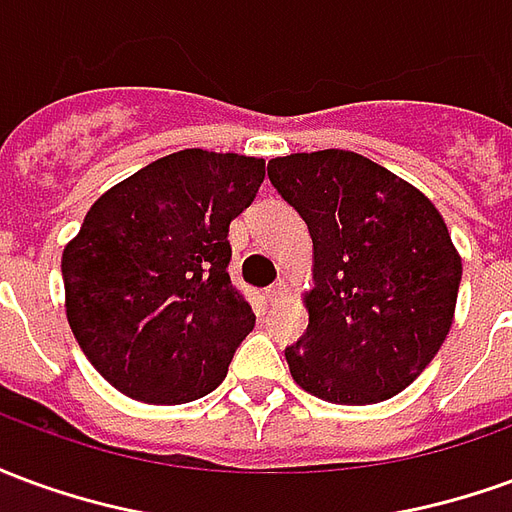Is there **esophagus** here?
I'll use <instances>...</instances> for the list:
<instances>
[{
    "label": "esophagus",
    "instance_id": "obj_1",
    "mask_svg": "<svg viewBox=\"0 0 512 512\" xmlns=\"http://www.w3.org/2000/svg\"><path fill=\"white\" fill-rule=\"evenodd\" d=\"M285 293H288V285H285V282H282V279H279V282H274V285H271V288H266V299H268V304H277V301L282 299V296H285Z\"/></svg>",
    "mask_w": 512,
    "mask_h": 512
}]
</instances>
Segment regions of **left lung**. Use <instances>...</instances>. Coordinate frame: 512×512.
I'll use <instances>...</instances> for the list:
<instances>
[{
  "label": "left lung",
  "instance_id": "1",
  "mask_svg": "<svg viewBox=\"0 0 512 512\" xmlns=\"http://www.w3.org/2000/svg\"><path fill=\"white\" fill-rule=\"evenodd\" d=\"M282 200L307 222L310 326L285 348L310 395L367 406L403 392L450 332L461 257L433 202L351 150L268 161Z\"/></svg>",
  "mask_w": 512,
  "mask_h": 512
}]
</instances>
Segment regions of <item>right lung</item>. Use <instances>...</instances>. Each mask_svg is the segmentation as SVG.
I'll list each match as a JSON object with an SVG mask.
<instances>
[{"label": "right lung", "instance_id": "obj_1", "mask_svg": "<svg viewBox=\"0 0 512 512\" xmlns=\"http://www.w3.org/2000/svg\"><path fill=\"white\" fill-rule=\"evenodd\" d=\"M266 161L189 147L101 194L62 252L76 343L123 395L178 406L222 384L255 312L230 279V222Z\"/></svg>", "mask_w": 512, "mask_h": 512}]
</instances>
